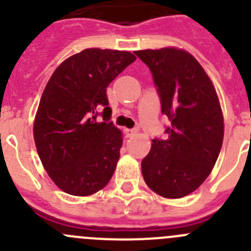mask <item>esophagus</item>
I'll return each instance as SVG.
<instances>
[{
	"instance_id": "esophagus-1",
	"label": "esophagus",
	"mask_w": 251,
	"mask_h": 251,
	"mask_svg": "<svg viewBox=\"0 0 251 251\" xmlns=\"http://www.w3.org/2000/svg\"><path fill=\"white\" fill-rule=\"evenodd\" d=\"M125 132L127 137H131V136H133L136 132H137V128H128V130H126Z\"/></svg>"
}]
</instances>
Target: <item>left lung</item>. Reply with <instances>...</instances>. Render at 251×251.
<instances>
[{
    "instance_id": "obj_1",
    "label": "left lung",
    "mask_w": 251,
    "mask_h": 251,
    "mask_svg": "<svg viewBox=\"0 0 251 251\" xmlns=\"http://www.w3.org/2000/svg\"><path fill=\"white\" fill-rule=\"evenodd\" d=\"M147 65L169 119L167 138L152 140L142 159L143 179L163 198L180 199L210 175L223 142V115L212 82L194 56L184 50L135 51Z\"/></svg>"
}]
</instances>
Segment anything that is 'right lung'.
<instances>
[{"mask_svg": "<svg viewBox=\"0 0 251 251\" xmlns=\"http://www.w3.org/2000/svg\"><path fill=\"white\" fill-rule=\"evenodd\" d=\"M135 60L128 51L86 49L65 60L49 79L34 141L49 176L65 193L92 195L113 176L123 137L109 121L106 88Z\"/></svg>", "mask_w": 251, "mask_h": 251, "instance_id": "1", "label": "right lung"}]
</instances>
